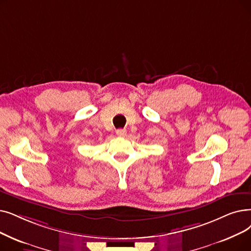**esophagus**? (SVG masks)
Masks as SVG:
<instances>
[{"label":"esophagus","instance_id":"34e87169","mask_svg":"<svg viewBox=\"0 0 251 251\" xmlns=\"http://www.w3.org/2000/svg\"><path fill=\"white\" fill-rule=\"evenodd\" d=\"M116 133H117V135L120 136V137H124V136H126L127 131H126L125 129H118L117 131H116Z\"/></svg>","mask_w":251,"mask_h":251}]
</instances>
